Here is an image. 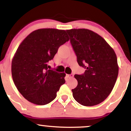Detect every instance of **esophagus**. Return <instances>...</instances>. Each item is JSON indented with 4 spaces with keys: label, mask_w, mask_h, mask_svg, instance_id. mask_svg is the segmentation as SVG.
I'll return each instance as SVG.
<instances>
[{
    "label": "esophagus",
    "mask_w": 131,
    "mask_h": 131,
    "mask_svg": "<svg viewBox=\"0 0 131 131\" xmlns=\"http://www.w3.org/2000/svg\"><path fill=\"white\" fill-rule=\"evenodd\" d=\"M67 77L68 78H73V74H67Z\"/></svg>",
    "instance_id": "obj_1"
}]
</instances>
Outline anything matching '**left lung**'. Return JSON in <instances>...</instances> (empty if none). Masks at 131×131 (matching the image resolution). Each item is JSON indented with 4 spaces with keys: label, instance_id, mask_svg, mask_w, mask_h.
I'll list each match as a JSON object with an SVG mask.
<instances>
[{
    "label": "left lung",
    "instance_id": "left-lung-1",
    "mask_svg": "<svg viewBox=\"0 0 131 131\" xmlns=\"http://www.w3.org/2000/svg\"><path fill=\"white\" fill-rule=\"evenodd\" d=\"M79 66L86 70L75 74L78 85L72 89L75 100L84 106L102 103L114 88L119 68L115 51L103 37L88 29L67 30Z\"/></svg>",
    "mask_w": 131,
    "mask_h": 131
}]
</instances>
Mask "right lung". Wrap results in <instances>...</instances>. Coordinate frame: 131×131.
Masks as SVG:
<instances>
[{
    "instance_id": "right-lung-1",
    "label": "right lung",
    "mask_w": 131,
    "mask_h": 131,
    "mask_svg": "<svg viewBox=\"0 0 131 131\" xmlns=\"http://www.w3.org/2000/svg\"><path fill=\"white\" fill-rule=\"evenodd\" d=\"M69 39L64 30L43 28L30 33L20 43L12 61V74L27 100L44 105L56 98L66 74L49 70L48 62Z\"/></svg>"
}]
</instances>
